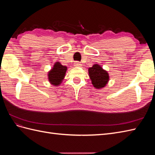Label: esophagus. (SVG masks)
<instances>
[{
    "label": "esophagus",
    "mask_w": 155,
    "mask_h": 155,
    "mask_svg": "<svg viewBox=\"0 0 155 155\" xmlns=\"http://www.w3.org/2000/svg\"><path fill=\"white\" fill-rule=\"evenodd\" d=\"M74 64L75 67H80L81 65V64L80 63H79V61H75L74 63Z\"/></svg>",
    "instance_id": "34e87169"
}]
</instances>
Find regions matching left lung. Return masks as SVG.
<instances>
[{"label":"left lung","mask_w":155,"mask_h":155,"mask_svg":"<svg viewBox=\"0 0 155 155\" xmlns=\"http://www.w3.org/2000/svg\"><path fill=\"white\" fill-rule=\"evenodd\" d=\"M88 74L93 86L96 88L104 87L109 81V74L98 64L88 68Z\"/></svg>","instance_id":"8db88e82"}]
</instances>
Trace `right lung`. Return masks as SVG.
<instances>
[{"label": "right lung", "mask_w": 155, "mask_h": 155, "mask_svg": "<svg viewBox=\"0 0 155 155\" xmlns=\"http://www.w3.org/2000/svg\"><path fill=\"white\" fill-rule=\"evenodd\" d=\"M67 67L57 62L54 66L52 70L48 73V79L50 82L54 85H60L63 79Z\"/></svg>", "instance_id": "1"}]
</instances>
